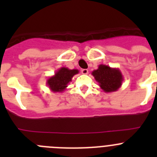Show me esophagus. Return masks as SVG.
<instances>
[{
    "instance_id": "obj_1",
    "label": "esophagus",
    "mask_w": 157,
    "mask_h": 157,
    "mask_svg": "<svg viewBox=\"0 0 157 157\" xmlns=\"http://www.w3.org/2000/svg\"><path fill=\"white\" fill-rule=\"evenodd\" d=\"M82 74L83 75H87L89 73V71L88 69H82Z\"/></svg>"
}]
</instances>
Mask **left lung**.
Returning a JSON list of instances; mask_svg holds the SVG:
<instances>
[{
	"label": "left lung",
	"instance_id": "obj_1",
	"mask_svg": "<svg viewBox=\"0 0 157 157\" xmlns=\"http://www.w3.org/2000/svg\"><path fill=\"white\" fill-rule=\"evenodd\" d=\"M92 75L105 93L117 91L123 81V76L120 69L111 67L109 65L100 64L97 70L93 71Z\"/></svg>",
	"mask_w": 157,
	"mask_h": 157
}]
</instances>
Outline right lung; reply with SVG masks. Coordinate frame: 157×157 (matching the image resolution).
Returning <instances> with one entry per match:
<instances>
[{
  "label": "right lung",
  "instance_id": "add662e5",
  "mask_svg": "<svg viewBox=\"0 0 157 157\" xmlns=\"http://www.w3.org/2000/svg\"><path fill=\"white\" fill-rule=\"evenodd\" d=\"M79 71L77 69H68L67 67H60L58 69L54 75L51 76L47 79L46 84L54 93H62L66 90L67 85L71 82L73 76L77 75Z\"/></svg>",
  "mask_w": 157,
  "mask_h": 157
}]
</instances>
